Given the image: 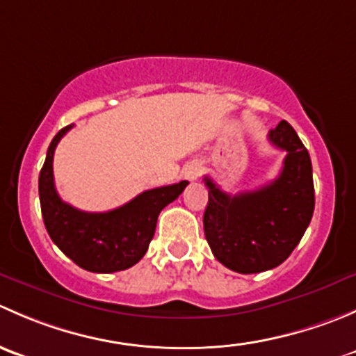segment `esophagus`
Returning <instances> with one entry per match:
<instances>
[{
	"label": "esophagus",
	"mask_w": 356,
	"mask_h": 356,
	"mask_svg": "<svg viewBox=\"0 0 356 356\" xmlns=\"http://www.w3.org/2000/svg\"><path fill=\"white\" fill-rule=\"evenodd\" d=\"M201 174V165L198 161H191L189 165H186L184 170H182V175H184V179H188V181H196V179L200 177Z\"/></svg>",
	"instance_id": "esophagus-1"
}]
</instances>
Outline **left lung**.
Listing matches in <instances>:
<instances>
[{
    "instance_id": "8db88e82",
    "label": "left lung",
    "mask_w": 356,
    "mask_h": 356,
    "mask_svg": "<svg viewBox=\"0 0 356 356\" xmlns=\"http://www.w3.org/2000/svg\"><path fill=\"white\" fill-rule=\"evenodd\" d=\"M268 141L286 152L281 174L268 184L229 195L204 177V238L213 257L239 274L281 265L301 241L314 215L312 161L296 131L281 120L268 132Z\"/></svg>"
}]
</instances>
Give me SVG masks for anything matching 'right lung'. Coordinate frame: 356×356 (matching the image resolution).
I'll return each instance as SVG.
<instances>
[{
    "mask_svg": "<svg viewBox=\"0 0 356 356\" xmlns=\"http://www.w3.org/2000/svg\"><path fill=\"white\" fill-rule=\"evenodd\" d=\"M72 129L63 127L53 138L39 174V200L46 231L74 264L89 272L110 274L138 264L148 251L160 211L179 198L188 181L149 189L129 203L102 213H89L62 201L53 179V155L60 139Z\"/></svg>",
    "mask_w": 356,
    "mask_h": 356,
    "instance_id": "right-lung-1",
    "label": "right lung"
}]
</instances>
